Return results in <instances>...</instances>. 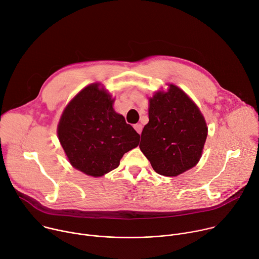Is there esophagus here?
Returning <instances> with one entry per match:
<instances>
[{"instance_id":"1","label":"esophagus","mask_w":259,"mask_h":259,"mask_svg":"<svg viewBox=\"0 0 259 259\" xmlns=\"http://www.w3.org/2000/svg\"><path fill=\"white\" fill-rule=\"evenodd\" d=\"M134 129L140 134L141 133V131H142V125H140V124H136V125H134Z\"/></svg>"}]
</instances>
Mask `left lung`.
Instances as JSON below:
<instances>
[{
    "instance_id": "left-lung-1",
    "label": "left lung",
    "mask_w": 259,
    "mask_h": 259,
    "mask_svg": "<svg viewBox=\"0 0 259 259\" xmlns=\"http://www.w3.org/2000/svg\"><path fill=\"white\" fill-rule=\"evenodd\" d=\"M207 125L194 101L175 85L150 98L149 123L141 133L140 151L160 175L177 176L199 162Z\"/></svg>"
}]
</instances>
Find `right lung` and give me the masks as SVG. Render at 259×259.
Instances as JSON below:
<instances>
[{"instance_id":"1","label":"right lung","mask_w":259,"mask_h":259,"mask_svg":"<svg viewBox=\"0 0 259 259\" xmlns=\"http://www.w3.org/2000/svg\"><path fill=\"white\" fill-rule=\"evenodd\" d=\"M114 99L91 84L67 104L58 124V138L72 167L98 177L120 165L140 135L113 108Z\"/></svg>"}]
</instances>
